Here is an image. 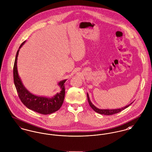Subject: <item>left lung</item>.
I'll list each match as a JSON object with an SVG mask.
<instances>
[{
	"instance_id": "8db88e82",
	"label": "left lung",
	"mask_w": 152,
	"mask_h": 152,
	"mask_svg": "<svg viewBox=\"0 0 152 152\" xmlns=\"http://www.w3.org/2000/svg\"><path fill=\"white\" fill-rule=\"evenodd\" d=\"M87 99H88V103H89V105L91 106V107L94 110L99 114H101V115H113V114H116L117 113H119L121 111H122L123 110L125 109L126 108L128 107L129 105L131 104H132V103H131L130 104L127 105L125 107H123L122 108H120V109H98L96 107H95L94 105L91 103L90 99V98H89V95L87 93Z\"/></svg>"
}]
</instances>
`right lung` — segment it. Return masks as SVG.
I'll return each instance as SVG.
<instances>
[{
  "mask_svg": "<svg viewBox=\"0 0 152 152\" xmlns=\"http://www.w3.org/2000/svg\"><path fill=\"white\" fill-rule=\"evenodd\" d=\"M26 40L20 45L17 52L13 68L14 83L18 96L23 105L31 110L43 115L53 113L59 110L64 102L65 92L64 83L66 80L59 82L58 85L60 86L61 91L52 98L39 96L28 91V90L23 86L21 79L19 77L17 66V57L20 48L23 46Z\"/></svg>",
  "mask_w": 152,
  "mask_h": 152,
  "instance_id": "right-lung-1",
  "label": "right lung"
}]
</instances>
